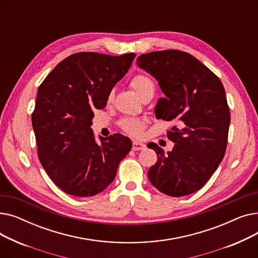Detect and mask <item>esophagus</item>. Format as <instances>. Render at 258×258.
<instances>
[{"label": "esophagus", "instance_id": "esophagus-1", "mask_svg": "<svg viewBox=\"0 0 258 258\" xmlns=\"http://www.w3.org/2000/svg\"><path fill=\"white\" fill-rule=\"evenodd\" d=\"M145 147H146V145L144 143H141L136 140L133 141V146H132L133 151H142V150H145Z\"/></svg>", "mask_w": 258, "mask_h": 258}]
</instances>
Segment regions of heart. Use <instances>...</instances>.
<instances>
[{
  "label": "heart",
  "instance_id": "obj_1",
  "mask_svg": "<svg viewBox=\"0 0 258 258\" xmlns=\"http://www.w3.org/2000/svg\"><path fill=\"white\" fill-rule=\"evenodd\" d=\"M130 86L132 89L137 93L138 96L141 98V100L148 96H154L155 91H156V84L153 80V78L145 73H139L135 75L131 81ZM114 99V91L111 90L107 93L106 96V103H112ZM120 128L125 132L126 134L131 135L134 137H139L142 135L143 131L145 130L146 122L139 118H124L119 122Z\"/></svg>",
  "mask_w": 258,
  "mask_h": 258
}]
</instances>
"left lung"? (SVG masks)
Listing matches in <instances>:
<instances>
[{"label": "left lung", "instance_id": "left-lung-1", "mask_svg": "<svg viewBox=\"0 0 258 258\" xmlns=\"http://www.w3.org/2000/svg\"><path fill=\"white\" fill-rule=\"evenodd\" d=\"M137 64L158 80L166 96L160 98L156 117L175 122L167 132L175 143L171 152L154 142L147 145L158 156L148 179L170 197L194 194L208 182L225 156L230 111L224 86L204 63L180 50L142 54Z\"/></svg>", "mask_w": 258, "mask_h": 258}]
</instances>
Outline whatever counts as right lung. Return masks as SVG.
Instances as JSON below:
<instances>
[{
    "label": "right lung",
    "mask_w": 258,
    "mask_h": 258,
    "mask_svg": "<svg viewBox=\"0 0 258 258\" xmlns=\"http://www.w3.org/2000/svg\"><path fill=\"white\" fill-rule=\"evenodd\" d=\"M135 53L113 56L74 53L61 60L38 87L32 126L37 156L48 175L68 195L93 197L110 185L132 141L121 134L95 142L94 111L123 77Z\"/></svg>",
    "instance_id": "obj_1"
}]
</instances>
